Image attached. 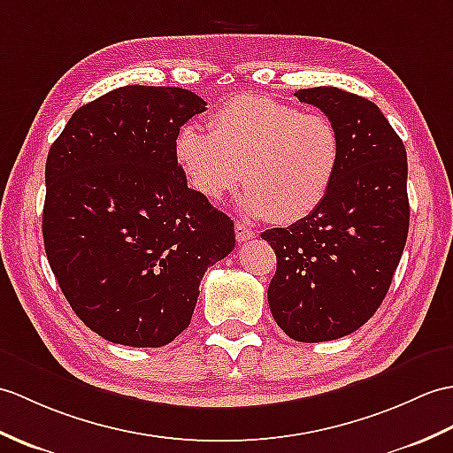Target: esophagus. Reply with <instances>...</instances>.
Masks as SVG:
<instances>
[{"mask_svg":"<svg viewBox=\"0 0 453 453\" xmlns=\"http://www.w3.org/2000/svg\"><path fill=\"white\" fill-rule=\"evenodd\" d=\"M255 235H257V231H255V229H250L249 226L241 224V222H237V224H235V237H237L239 243H245V241L252 239Z\"/></svg>","mask_w":453,"mask_h":453,"instance_id":"esophagus-1","label":"esophagus"}]
</instances>
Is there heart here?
<instances>
[{
    "mask_svg": "<svg viewBox=\"0 0 453 453\" xmlns=\"http://www.w3.org/2000/svg\"><path fill=\"white\" fill-rule=\"evenodd\" d=\"M210 133L183 125L175 157L195 193L218 203L235 191L241 206L274 224H296L317 210L338 177L343 146L322 113L257 94L227 100L210 115Z\"/></svg>",
    "mask_w": 453,
    "mask_h": 453,
    "instance_id": "obj_1",
    "label": "heart"
}]
</instances>
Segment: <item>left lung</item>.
I'll list each match as a JSON object with an SVG mask.
<instances>
[{"label": "left lung", "mask_w": 453, "mask_h": 453, "mask_svg": "<svg viewBox=\"0 0 453 453\" xmlns=\"http://www.w3.org/2000/svg\"><path fill=\"white\" fill-rule=\"evenodd\" d=\"M338 127L343 157L324 203L260 237L276 250L272 317L291 340L343 338L380 307L409 231L407 154L374 102L335 87L297 90Z\"/></svg>", "instance_id": "obj_1"}]
</instances>
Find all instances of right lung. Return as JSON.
<instances>
[{
  "label": "right lung",
  "mask_w": 453,
  "mask_h": 453,
  "mask_svg": "<svg viewBox=\"0 0 453 453\" xmlns=\"http://www.w3.org/2000/svg\"><path fill=\"white\" fill-rule=\"evenodd\" d=\"M206 102L175 87L115 88L71 115L46 160L42 234L77 317L111 343L162 347L188 324L234 219L187 187L179 129Z\"/></svg>",
  "instance_id": "1"
}]
</instances>
